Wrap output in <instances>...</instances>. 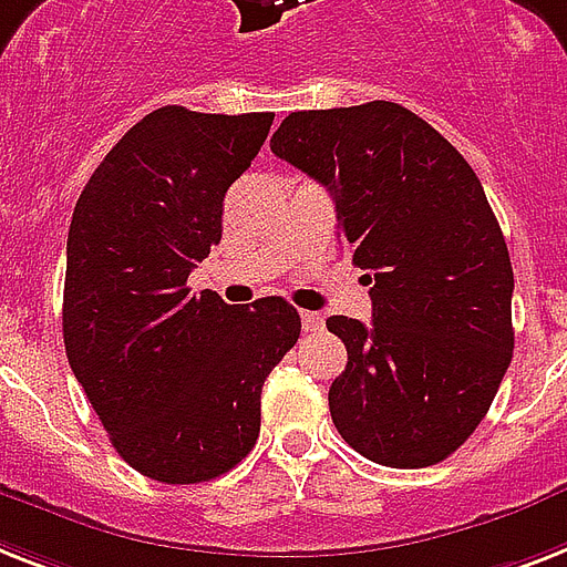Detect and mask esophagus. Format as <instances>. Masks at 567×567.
Listing matches in <instances>:
<instances>
[{
    "mask_svg": "<svg viewBox=\"0 0 567 567\" xmlns=\"http://www.w3.org/2000/svg\"><path fill=\"white\" fill-rule=\"evenodd\" d=\"M302 331H320L323 329V315H317V311H302Z\"/></svg>",
    "mask_w": 567,
    "mask_h": 567,
    "instance_id": "34e87169",
    "label": "esophagus"
}]
</instances>
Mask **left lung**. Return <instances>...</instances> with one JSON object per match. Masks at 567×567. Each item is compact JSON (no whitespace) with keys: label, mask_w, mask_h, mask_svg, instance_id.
<instances>
[{"label":"left lung","mask_w":567,"mask_h":567,"mask_svg":"<svg viewBox=\"0 0 567 567\" xmlns=\"http://www.w3.org/2000/svg\"><path fill=\"white\" fill-rule=\"evenodd\" d=\"M323 183L372 323L329 317L347 347L329 411L358 454L434 466L466 443L513 361V265L472 165L393 101L302 110L270 140Z\"/></svg>","instance_id":"obj_1"}]
</instances>
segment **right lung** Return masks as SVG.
<instances>
[{
  "label": "right lung",
  "instance_id": "obj_1",
  "mask_svg": "<svg viewBox=\"0 0 567 567\" xmlns=\"http://www.w3.org/2000/svg\"><path fill=\"white\" fill-rule=\"evenodd\" d=\"M274 113L159 107L113 145L78 197L63 343L118 457L159 483H204L259 440L261 388L299 338L282 297L252 308L188 293L220 241L224 195Z\"/></svg>",
  "mask_w": 567,
  "mask_h": 567
}]
</instances>
